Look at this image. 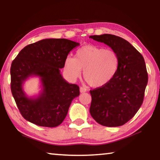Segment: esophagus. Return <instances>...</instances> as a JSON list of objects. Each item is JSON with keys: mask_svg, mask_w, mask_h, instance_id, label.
<instances>
[{"mask_svg": "<svg viewBox=\"0 0 160 160\" xmlns=\"http://www.w3.org/2000/svg\"><path fill=\"white\" fill-rule=\"evenodd\" d=\"M87 91V90H86V88H83V87H80V93H83V92H85Z\"/></svg>", "mask_w": 160, "mask_h": 160, "instance_id": "obj_1", "label": "esophagus"}]
</instances>
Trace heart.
<instances>
[{
    "label": "heart",
    "instance_id": "obj_1",
    "mask_svg": "<svg viewBox=\"0 0 160 160\" xmlns=\"http://www.w3.org/2000/svg\"><path fill=\"white\" fill-rule=\"evenodd\" d=\"M119 57L117 53L104 47L88 44L77 50L75 58L67 57L64 69L72 78L83 76L93 88H102L111 81L118 72Z\"/></svg>",
    "mask_w": 160,
    "mask_h": 160
}]
</instances>
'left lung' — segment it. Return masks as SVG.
Wrapping results in <instances>:
<instances>
[{
	"instance_id": "1",
	"label": "left lung",
	"mask_w": 160,
	"mask_h": 160,
	"mask_svg": "<svg viewBox=\"0 0 160 160\" xmlns=\"http://www.w3.org/2000/svg\"><path fill=\"white\" fill-rule=\"evenodd\" d=\"M90 38L109 46L119 57L118 72L112 80L90 90V114L102 126H122L133 117L142 104L148 81L144 58L121 37L104 34Z\"/></svg>"
}]
</instances>
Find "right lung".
Instances as JSON below:
<instances>
[{
    "instance_id": "add662e5",
    "label": "right lung",
    "mask_w": 160,
    "mask_h": 160,
    "mask_svg": "<svg viewBox=\"0 0 160 160\" xmlns=\"http://www.w3.org/2000/svg\"><path fill=\"white\" fill-rule=\"evenodd\" d=\"M80 44L66 39H45L26 46L10 68L11 92L22 116L39 126L56 127L66 118L80 88L63 79L60 69L70 51ZM39 77L42 90L29 98L23 84L30 77Z\"/></svg>"
}]
</instances>
